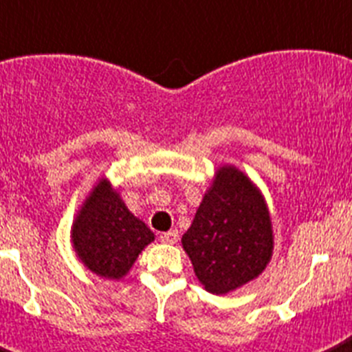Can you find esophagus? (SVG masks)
<instances>
[{
	"instance_id": "34e87169",
	"label": "esophagus",
	"mask_w": 352,
	"mask_h": 352,
	"mask_svg": "<svg viewBox=\"0 0 352 352\" xmlns=\"http://www.w3.org/2000/svg\"><path fill=\"white\" fill-rule=\"evenodd\" d=\"M160 239L164 241V243H169V245H174L176 241H178V231H167L164 232V234H160Z\"/></svg>"
}]
</instances>
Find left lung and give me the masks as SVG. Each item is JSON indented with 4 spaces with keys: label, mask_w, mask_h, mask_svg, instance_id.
I'll list each match as a JSON object with an SVG mask.
<instances>
[{
    "label": "left lung",
    "mask_w": 352,
    "mask_h": 352,
    "mask_svg": "<svg viewBox=\"0 0 352 352\" xmlns=\"http://www.w3.org/2000/svg\"><path fill=\"white\" fill-rule=\"evenodd\" d=\"M182 245L211 294H227L266 270L273 254L272 219L247 174L234 166L217 169Z\"/></svg>",
    "instance_id": "obj_1"
}]
</instances>
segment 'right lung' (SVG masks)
I'll return each mask as SVG.
<instances>
[{
	"label": "right lung",
	"instance_id": "obj_1",
	"mask_svg": "<svg viewBox=\"0 0 352 352\" xmlns=\"http://www.w3.org/2000/svg\"><path fill=\"white\" fill-rule=\"evenodd\" d=\"M70 238L77 257L89 272L120 280L155 234L130 213L111 182L102 178L77 211Z\"/></svg>",
	"mask_w": 352,
	"mask_h": 352
}]
</instances>
